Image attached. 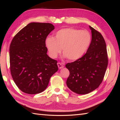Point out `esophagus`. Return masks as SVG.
I'll list each match as a JSON object with an SVG mask.
<instances>
[{
	"mask_svg": "<svg viewBox=\"0 0 120 120\" xmlns=\"http://www.w3.org/2000/svg\"><path fill=\"white\" fill-rule=\"evenodd\" d=\"M57 65H58V68H59V69H61V68H64V65H63L62 63L58 62L57 63Z\"/></svg>",
	"mask_w": 120,
	"mask_h": 120,
	"instance_id": "34e87169",
	"label": "esophagus"
}]
</instances>
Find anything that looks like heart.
<instances>
[{"label": "heart", "mask_w": 120, "mask_h": 120, "mask_svg": "<svg viewBox=\"0 0 120 120\" xmlns=\"http://www.w3.org/2000/svg\"><path fill=\"white\" fill-rule=\"evenodd\" d=\"M91 42L90 33L86 30L67 28L56 33L55 37H48L45 45L49 56L55 58L61 52L70 61L79 59L88 49Z\"/></svg>", "instance_id": "obj_1"}]
</instances>
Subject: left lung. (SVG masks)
<instances>
[{"mask_svg":"<svg viewBox=\"0 0 120 120\" xmlns=\"http://www.w3.org/2000/svg\"><path fill=\"white\" fill-rule=\"evenodd\" d=\"M89 27L92 40L86 52L79 59L65 65L70 71L67 85L79 94H88L98 88L102 82L108 66L105 40L100 32Z\"/></svg>","mask_w":120,"mask_h":120,"instance_id":"obj_1","label":"left lung"}]
</instances>
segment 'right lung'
Returning a JSON list of instances; mask_svg holds the SVG:
<instances>
[{"mask_svg":"<svg viewBox=\"0 0 120 120\" xmlns=\"http://www.w3.org/2000/svg\"><path fill=\"white\" fill-rule=\"evenodd\" d=\"M52 24L31 22L17 33L10 46V72L14 82L25 93L44 91L58 70L57 61L47 55L45 39L54 29Z\"/></svg>","mask_w":120,"mask_h":120,"instance_id":"add662e5","label":"right lung"}]
</instances>
